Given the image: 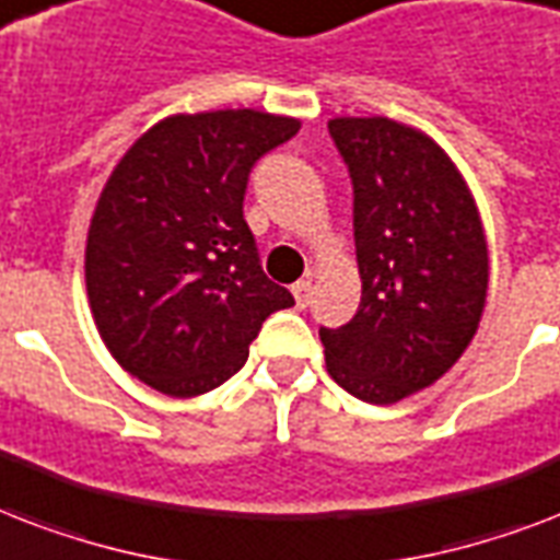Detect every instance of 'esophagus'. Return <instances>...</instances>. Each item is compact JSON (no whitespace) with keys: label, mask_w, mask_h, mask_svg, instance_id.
I'll use <instances>...</instances> for the list:
<instances>
[{"label":"esophagus","mask_w":560,"mask_h":560,"mask_svg":"<svg viewBox=\"0 0 560 560\" xmlns=\"http://www.w3.org/2000/svg\"><path fill=\"white\" fill-rule=\"evenodd\" d=\"M292 294H294V301H298V306H306V303H310V298H312V283L310 280H298V283L292 285Z\"/></svg>","instance_id":"34e87169"}]
</instances>
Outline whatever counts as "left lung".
<instances>
[{"mask_svg": "<svg viewBox=\"0 0 560 560\" xmlns=\"http://www.w3.org/2000/svg\"><path fill=\"white\" fill-rule=\"evenodd\" d=\"M329 137L353 180L362 301L345 327H320V345L345 392L388 406L441 380L476 336L488 242L432 137L385 116L329 119Z\"/></svg>", "mask_w": 560, "mask_h": 560, "instance_id": "8db88e82", "label": "left lung"}]
</instances>
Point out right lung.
I'll return each instance as SVG.
<instances>
[{
	"mask_svg": "<svg viewBox=\"0 0 560 560\" xmlns=\"http://www.w3.org/2000/svg\"><path fill=\"white\" fill-rule=\"evenodd\" d=\"M301 131L259 110L177 114L142 133L107 177L86 233V298L131 376L168 397L231 380L262 320L294 306L259 266L242 215L248 175Z\"/></svg>",
	"mask_w": 560,
	"mask_h": 560,
	"instance_id": "add662e5",
	"label": "right lung"
}]
</instances>
